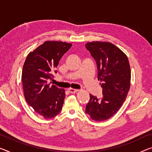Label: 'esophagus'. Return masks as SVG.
<instances>
[{
  "label": "esophagus",
  "instance_id": "1",
  "mask_svg": "<svg viewBox=\"0 0 152 152\" xmlns=\"http://www.w3.org/2000/svg\"><path fill=\"white\" fill-rule=\"evenodd\" d=\"M78 91H79V90L73 89V88H70V89H69V92L70 93H71V94H75V93H77Z\"/></svg>",
  "mask_w": 152,
  "mask_h": 152
}]
</instances>
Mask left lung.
Here are the masks:
<instances>
[{
  "instance_id": "obj_1",
  "label": "left lung",
  "mask_w": 152,
  "mask_h": 152,
  "mask_svg": "<svg viewBox=\"0 0 152 152\" xmlns=\"http://www.w3.org/2000/svg\"><path fill=\"white\" fill-rule=\"evenodd\" d=\"M97 64L98 79L101 81L102 96L90 94L86 113L95 121L108 120L119 111L130 87L131 71L127 56L109 42L93 41L86 44Z\"/></svg>"
}]
</instances>
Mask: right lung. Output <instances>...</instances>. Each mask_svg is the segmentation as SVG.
Masks as SVG:
<instances>
[{"mask_svg": "<svg viewBox=\"0 0 152 152\" xmlns=\"http://www.w3.org/2000/svg\"><path fill=\"white\" fill-rule=\"evenodd\" d=\"M71 46L66 42L47 41L30 52L24 62L22 81L26 101L44 119L53 118L62 108L65 90L48 83V79H53L60 60Z\"/></svg>", "mask_w": 152, "mask_h": 152, "instance_id": "1", "label": "right lung"}]
</instances>
